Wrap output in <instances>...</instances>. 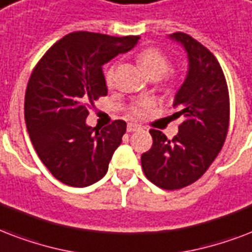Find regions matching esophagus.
Masks as SVG:
<instances>
[{"instance_id": "esophagus-1", "label": "esophagus", "mask_w": 252, "mask_h": 252, "mask_svg": "<svg viewBox=\"0 0 252 252\" xmlns=\"http://www.w3.org/2000/svg\"><path fill=\"white\" fill-rule=\"evenodd\" d=\"M140 126L139 125L136 124H128L127 125V131L128 132H134V131H138V130H140Z\"/></svg>"}]
</instances>
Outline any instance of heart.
Instances as JSON below:
<instances>
[{
    "label": "heart",
    "instance_id": "heart-1",
    "mask_svg": "<svg viewBox=\"0 0 252 252\" xmlns=\"http://www.w3.org/2000/svg\"><path fill=\"white\" fill-rule=\"evenodd\" d=\"M138 63L142 67L146 73L153 79H160L161 76L165 75L169 68V58L165 55L164 52L160 51L159 48L155 47H148L144 48L143 51H140L136 56ZM113 77H114V71L109 69L106 73V83L112 85ZM151 108V102L150 101H139L136 102L131 108V113L135 117H143L146 113Z\"/></svg>",
    "mask_w": 252,
    "mask_h": 252
}]
</instances>
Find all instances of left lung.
Listing matches in <instances>:
<instances>
[{
	"label": "left lung",
	"mask_w": 252,
	"mask_h": 252,
	"mask_svg": "<svg viewBox=\"0 0 252 252\" xmlns=\"http://www.w3.org/2000/svg\"><path fill=\"white\" fill-rule=\"evenodd\" d=\"M171 39L181 43L189 60L173 101L175 116L184 121L171 140L150 130L153 147L140 158L146 177L167 190L188 187L206 172L225 143L230 117L227 84L216 56L188 34L175 32Z\"/></svg>",
	"instance_id": "8db88e82"
}]
</instances>
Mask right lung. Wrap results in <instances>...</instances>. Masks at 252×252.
<instances>
[{"instance_id":"1","label":"right lung","mask_w":252,"mask_h":252,"mask_svg":"<svg viewBox=\"0 0 252 252\" xmlns=\"http://www.w3.org/2000/svg\"><path fill=\"white\" fill-rule=\"evenodd\" d=\"M138 39L76 31L35 65L25 95L27 131L39 159L63 184L84 188L108 172L126 122L117 120L95 130L85 122L88 108L108 94L104 64L130 51Z\"/></svg>"}]
</instances>
